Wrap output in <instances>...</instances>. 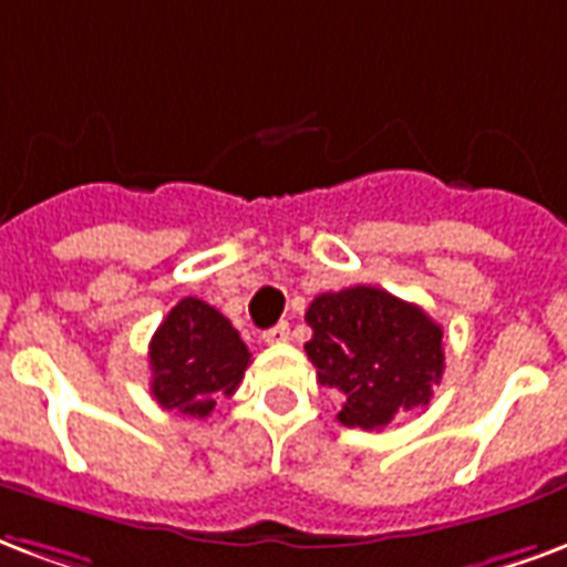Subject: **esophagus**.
<instances>
[{"mask_svg": "<svg viewBox=\"0 0 567 567\" xmlns=\"http://www.w3.org/2000/svg\"><path fill=\"white\" fill-rule=\"evenodd\" d=\"M288 339H291V327H288V321H279V324L270 327V330H264V342H267V346H282Z\"/></svg>", "mask_w": 567, "mask_h": 567, "instance_id": "1", "label": "esophagus"}]
</instances>
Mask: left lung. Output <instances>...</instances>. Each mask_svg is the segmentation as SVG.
Masks as SVG:
<instances>
[{"label": "left lung", "instance_id": "left-lung-1", "mask_svg": "<svg viewBox=\"0 0 567 567\" xmlns=\"http://www.w3.org/2000/svg\"><path fill=\"white\" fill-rule=\"evenodd\" d=\"M306 354L318 381L342 396L339 423L384 430L430 405L442 381V327L421 306L372 285L318 295L306 309Z\"/></svg>", "mask_w": 567, "mask_h": 567}]
</instances>
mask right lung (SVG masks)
I'll return each instance as SVG.
<instances>
[{
  "instance_id": "right-lung-1",
  "label": "right lung",
  "mask_w": 567,
  "mask_h": 567,
  "mask_svg": "<svg viewBox=\"0 0 567 567\" xmlns=\"http://www.w3.org/2000/svg\"><path fill=\"white\" fill-rule=\"evenodd\" d=\"M249 360V348L219 309L183 297L150 339V390L167 412L207 417L219 396L240 388Z\"/></svg>"
}]
</instances>
